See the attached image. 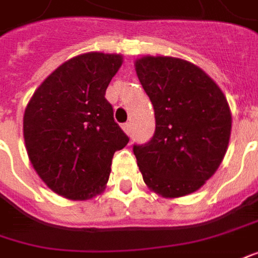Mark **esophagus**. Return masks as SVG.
<instances>
[{
  "instance_id": "34e87169",
  "label": "esophagus",
  "mask_w": 258,
  "mask_h": 258,
  "mask_svg": "<svg viewBox=\"0 0 258 258\" xmlns=\"http://www.w3.org/2000/svg\"><path fill=\"white\" fill-rule=\"evenodd\" d=\"M121 128L125 134H130V133H131V122H125V124H122Z\"/></svg>"
}]
</instances>
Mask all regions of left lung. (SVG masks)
Instances as JSON below:
<instances>
[{
	"instance_id": "obj_1",
	"label": "left lung",
	"mask_w": 258,
	"mask_h": 258,
	"mask_svg": "<svg viewBox=\"0 0 258 258\" xmlns=\"http://www.w3.org/2000/svg\"><path fill=\"white\" fill-rule=\"evenodd\" d=\"M137 76L155 111L151 141L134 145L150 190L180 198L201 189L225 158L232 113L216 82L194 63L172 56H143Z\"/></svg>"
}]
</instances>
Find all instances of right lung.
Segmentation results:
<instances>
[{"label":"right lung","mask_w":258,"mask_h":258,"mask_svg":"<svg viewBox=\"0 0 258 258\" xmlns=\"http://www.w3.org/2000/svg\"><path fill=\"white\" fill-rule=\"evenodd\" d=\"M121 64L118 53L75 56L53 70L26 104L29 161L45 185L66 199L103 194L114 152L128 144L104 97Z\"/></svg>","instance_id":"right-lung-1"}]
</instances>
